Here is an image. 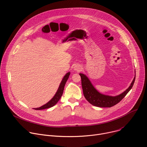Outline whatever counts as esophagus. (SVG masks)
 I'll use <instances>...</instances> for the list:
<instances>
[{
  "mask_svg": "<svg viewBox=\"0 0 147 147\" xmlns=\"http://www.w3.org/2000/svg\"><path fill=\"white\" fill-rule=\"evenodd\" d=\"M81 70V67L79 65H76L74 67V70H75L76 71H80Z\"/></svg>",
  "mask_w": 147,
  "mask_h": 147,
  "instance_id": "obj_1",
  "label": "esophagus"
}]
</instances>
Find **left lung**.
<instances>
[{
  "label": "left lung",
  "instance_id": "8db88e82",
  "mask_svg": "<svg viewBox=\"0 0 147 147\" xmlns=\"http://www.w3.org/2000/svg\"><path fill=\"white\" fill-rule=\"evenodd\" d=\"M80 76L81 78L83 94L86 99L92 105L101 108H111L121 100L132 88L136 78L135 76L129 87L123 92L116 96H110L98 92L86 75L80 73Z\"/></svg>",
  "mask_w": 147,
  "mask_h": 147
}]
</instances>
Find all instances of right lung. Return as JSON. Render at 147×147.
I'll list each match as a JSON object with an SVG mask.
<instances>
[{"label": "right lung", "instance_id": "add662e5", "mask_svg": "<svg viewBox=\"0 0 147 147\" xmlns=\"http://www.w3.org/2000/svg\"><path fill=\"white\" fill-rule=\"evenodd\" d=\"M70 74V72H68L66 74V75L63 78L60 84V86L57 90V92H56L55 95H54V96L46 104L44 105L42 107H39V108H34V109L35 110H42V109H48L49 108H51L52 107H53L54 105L57 103V102L59 100V99H60L63 92V90H64V88H65V86L66 84V82L67 81L69 76Z\"/></svg>", "mask_w": 147, "mask_h": 147}]
</instances>
